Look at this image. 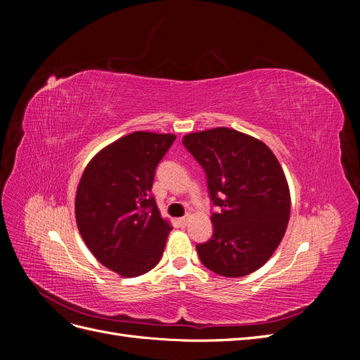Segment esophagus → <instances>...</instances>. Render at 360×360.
I'll list each match as a JSON object with an SVG mask.
<instances>
[{
    "label": "esophagus",
    "mask_w": 360,
    "mask_h": 360,
    "mask_svg": "<svg viewBox=\"0 0 360 360\" xmlns=\"http://www.w3.org/2000/svg\"><path fill=\"white\" fill-rule=\"evenodd\" d=\"M177 222H179L180 226H186L188 225V217L183 216V217H180V219H177Z\"/></svg>",
    "instance_id": "obj_1"
}]
</instances>
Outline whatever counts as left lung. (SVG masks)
<instances>
[{
  "label": "left lung",
  "mask_w": 360,
  "mask_h": 360,
  "mask_svg": "<svg viewBox=\"0 0 360 360\" xmlns=\"http://www.w3.org/2000/svg\"><path fill=\"white\" fill-rule=\"evenodd\" d=\"M207 176L213 236L197 245L214 274L240 278L267 263L285 234L291 198L285 174L263 141L228 127L183 136Z\"/></svg>",
  "instance_id": "1"
}]
</instances>
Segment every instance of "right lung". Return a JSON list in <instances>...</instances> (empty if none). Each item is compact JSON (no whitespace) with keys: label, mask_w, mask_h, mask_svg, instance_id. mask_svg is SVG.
Returning a JSON list of instances; mask_svg holds the SVG:
<instances>
[{"label":"right lung","mask_w":360,"mask_h":360,"mask_svg":"<svg viewBox=\"0 0 360 360\" xmlns=\"http://www.w3.org/2000/svg\"><path fill=\"white\" fill-rule=\"evenodd\" d=\"M172 134L134 132L114 141L84 169L75 198L76 225L91 254L120 276L153 269L172 226L151 195L155 171Z\"/></svg>","instance_id":"right-lung-1"}]
</instances>
